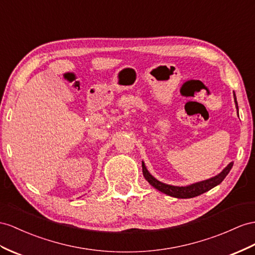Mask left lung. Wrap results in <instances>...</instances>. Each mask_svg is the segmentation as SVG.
Instances as JSON below:
<instances>
[{
  "instance_id": "left-lung-1",
  "label": "left lung",
  "mask_w": 255,
  "mask_h": 255,
  "mask_svg": "<svg viewBox=\"0 0 255 255\" xmlns=\"http://www.w3.org/2000/svg\"><path fill=\"white\" fill-rule=\"evenodd\" d=\"M234 98H235V102L237 103L236 96H235V94H234ZM232 167H233V162H231V164L228 165L223 171L219 173L218 175H215V177L206 181L198 182V183L188 185V186H172V185L161 183V182L157 181L154 177H152L151 174H149L144 165V162H142V172L148 183L152 186H154L156 190H158L159 192L165 193L169 196H172V197H177V198H193V197H196V196H199L208 191H210L211 188L220 184L221 182L225 179L228 172L231 171Z\"/></svg>"
}]
</instances>
